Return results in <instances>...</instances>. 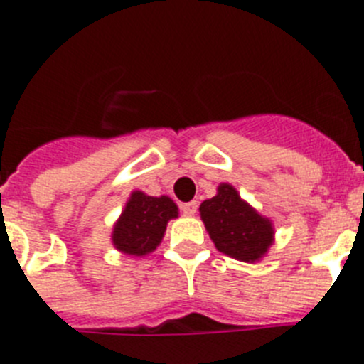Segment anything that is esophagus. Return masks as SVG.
I'll return each instance as SVG.
<instances>
[{
    "label": "esophagus",
    "mask_w": 364,
    "mask_h": 364,
    "mask_svg": "<svg viewBox=\"0 0 364 364\" xmlns=\"http://www.w3.org/2000/svg\"><path fill=\"white\" fill-rule=\"evenodd\" d=\"M180 210L186 217H193V215L197 213V202H186V204L180 205Z\"/></svg>",
    "instance_id": "34e87169"
}]
</instances>
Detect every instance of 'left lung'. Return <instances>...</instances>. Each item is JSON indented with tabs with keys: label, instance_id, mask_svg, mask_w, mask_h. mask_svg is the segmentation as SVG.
<instances>
[{
	"label": "left lung",
	"instance_id": "obj_1",
	"mask_svg": "<svg viewBox=\"0 0 364 364\" xmlns=\"http://www.w3.org/2000/svg\"><path fill=\"white\" fill-rule=\"evenodd\" d=\"M198 211L215 247L240 262H259L275 240L273 222L228 182H222L217 195L202 202Z\"/></svg>",
	"mask_w": 364,
	"mask_h": 364
}]
</instances>
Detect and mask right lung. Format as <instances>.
<instances>
[{
	"label": "right lung",
	"mask_w": 364,
	"mask_h": 364,
	"mask_svg": "<svg viewBox=\"0 0 364 364\" xmlns=\"http://www.w3.org/2000/svg\"><path fill=\"white\" fill-rule=\"evenodd\" d=\"M178 218V205L166 195L151 197L134 189L111 233L112 246L131 257L153 253L166 235L167 222Z\"/></svg>",
	"instance_id": "obj_1"
}]
</instances>
